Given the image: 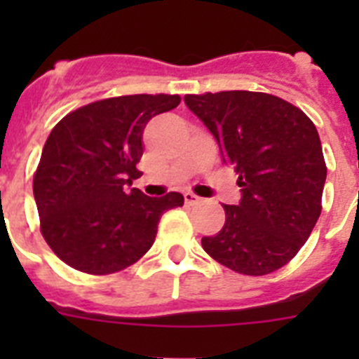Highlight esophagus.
<instances>
[{
	"label": "esophagus",
	"instance_id": "34e87169",
	"mask_svg": "<svg viewBox=\"0 0 359 359\" xmlns=\"http://www.w3.org/2000/svg\"><path fill=\"white\" fill-rule=\"evenodd\" d=\"M185 203L187 205H190V207H192V205H198V203H201L203 199L199 198V196H196V194H192V192H185Z\"/></svg>",
	"mask_w": 359,
	"mask_h": 359
}]
</instances>
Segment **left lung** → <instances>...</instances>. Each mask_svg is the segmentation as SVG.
I'll return each mask as SVG.
<instances>
[{
	"label": "left lung",
	"mask_w": 359,
	"mask_h": 359,
	"mask_svg": "<svg viewBox=\"0 0 359 359\" xmlns=\"http://www.w3.org/2000/svg\"><path fill=\"white\" fill-rule=\"evenodd\" d=\"M214 135L223 161L239 174V205H223L219 233L203 250L243 275H268L302 248L322 212L327 176L315 123L302 109L268 93L185 95Z\"/></svg>",
	"instance_id": "8db88e82"
}]
</instances>
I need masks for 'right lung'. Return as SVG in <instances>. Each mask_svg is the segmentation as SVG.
Listing matches in <instances>:
<instances>
[{
    "instance_id": "obj_1",
    "label": "right lung",
    "mask_w": 359,
    "mask_h": 359,
    "mask_svg": "<svg viewBox=\"0 0 359 359\" xmlns=\"http://www.w3.org/2000/svg\"><path fill=\"white\" fill-rule=\"evenodd\" d=\"M180 95H126L72 111L50 133L34 176L41 233L62 262L90 275L135 264L156 239L163 212L183 196L149 198L131 189L140 177L142 136L152 116Z\"/></svg>"
}]
</instances>
